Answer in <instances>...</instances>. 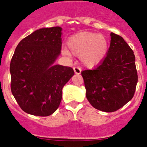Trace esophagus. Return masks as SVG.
<instances>
[{
    "instance_id": "34e87169",
    "label": "esophagus",
    "mask_w": 147,
    "mask_h": 147,
    "mask_svg": "<svg viewBox=\"0 0 147 147\" xmlns=\"http://www.w3.org/2000/svg\"><path fill=\"white\" fill-rule=\"evenodd\" d=\"M74 71L76 74H81V68L79 67H74Z\"/></svg>"
}]
</instances>
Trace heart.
<instances>
[{"instance_id":"1","label":"heart","mask_w":147,"mask_h":147,"mask_svg":"<svg viewBox=\"0 0 147 147\" xmlns=\"http://www.w3.org/2000/svg\"><path fill=\"white\" fill-rule=\"evenodd\" d=\"M67 45L69 52L81 56L83 63L88 67L102 62L108 50V42L103 35L89 32L73 35L67 40Z\"/></svg>"}]
</instances>
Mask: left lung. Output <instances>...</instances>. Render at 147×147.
Here are the masks:
<instances>
[{
    "instance_id": "1",
    "label": "left lung",
    "mask_w": 147,
    "mask_h": 147,
    "mask_svg": "<svg viewBox=\"0 0 147 147\" xmlns=\"http://www.w3.org/2000/svg\"><path fill=\"white\" fill-rule=\"evenodd\" d=\"M110 36V46L102 63L81 73L88 102L94 108L107 113L129 102L138 82L133 51L123 37L113 32Z\"/></svg>"
}]
</instances>
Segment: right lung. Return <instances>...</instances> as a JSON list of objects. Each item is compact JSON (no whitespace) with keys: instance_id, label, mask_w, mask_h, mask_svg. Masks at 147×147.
I'll return each mask as SVG.
<instances>
[{"instance_id":"obj_1","label":"right lung","mask_w":147,"mask_h":147,"mask_svg":"<svg viewBox=\"0 0 147 147\" xmlns=\"http://www.w3.org/2000/svg\"><path fill=\"white\" fill-rule=\"evenodd\" d=\"M62 28L37 30L23 38L10 62L11 90L20 108L28 114L48 116L62 100V90L74 76L72 67L54 62L60 54Z\"/></svg>"}]
</instances>
